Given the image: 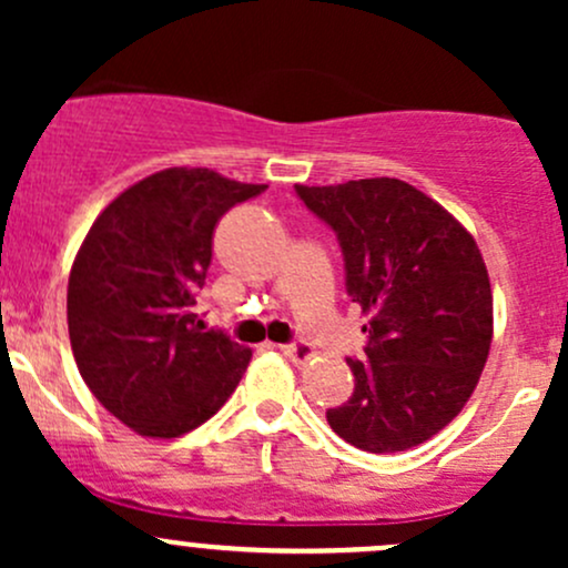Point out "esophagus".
<instances>
[{"label": "esophagus", "instance_id": "1", "mask_svg": "<svg viewBox=\"0 0 568 568\" xmlns=\"http://www.w3.org/2000/svg\"><path fill=\"white\" fill-rule=\"evenodd\" d=\"M280 352H283L285 357H291L293 363H298V366H302V363H306L312 355H315V352H312V344L302 342V338H298V342L283 344V347H280Z\"/></svg>", "mask_w": 568, "mask_h": 568}]
</instances>
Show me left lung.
Masks as SVG:
<instances>
[{
  "instance_id": "left-lung-1",
  "label": "left lung",
  "mask_w": 568,
  "mask_h": 568,
  "mask_svg": "<svg viewBox=\"0 0 568 568\" xmlns=\"http://www.w3.org/2000/svg\"><path fill=\"white\" fill-rule=\"evenodd\" d=\"M296 194L336 232L349 298L371 317L368 361L347 357L355 393L325 419L371 454L419 446L465 408L486 366L494 298L484 256L406 181L296 184Z\"/></svg>"
}]
</instances>
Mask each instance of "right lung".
Returning <instances> with one entry per match:
<instances>
[{
  "instance_id": "1",
  "label": "right lung",
  "mask_w": 568,
  "mask_h": 568,
  "mask_svg": "<svg viewBox=\"0 0 568 568\" xmlns=\"http://www.w3.org/2000/svg\"><path fill=\"white\" fill-rule=\"evenodd\" d=\"M207 168L139 181L90 226L69 275V338L84 384L146 438H179L224 406L251 349L205 331L194 312L213 230L264 192Z\"/></svg>"
}]
</instances>
